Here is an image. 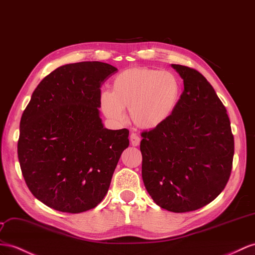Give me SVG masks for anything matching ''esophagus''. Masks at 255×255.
I'll use <instances>...</instances> for the list:
<instances>
[{"instance_id": "obj_1", "label": "esophagus", "mask_w": 255, "mask_h": 255, "mask_svg": "<svg viewBox=\"0 0 255 255\" xmlns=\"http://www.w3.org/2000/svg\"><path fill=\"white\" fill-rule=\"evenodd\" d=\"M129 139H130V143H131L132 146H138L140 144L141 139H140V136L136 134V133H131V134H130Z\"/></svg>"}]
</instances>
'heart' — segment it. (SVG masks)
Returning <instances> with one entry per match:
<instances>
[{
    "label": "heart",
    "instance_id": "1",
    "mask_svg": "<svg viewBox=\"0 0 255 255\" xmlns=\"http://www.w3.org/2000/svg\"><path fill=\"white\" fill-rule=\"evenodd\" d=\"M181 94L180 80L171 72L130 68L115 76L111 91H102L99 104L111 122L123 124L126 120L124 109H129L136 126L153 129L170 119Z\"/></svg>",
    "mask_w": 255,
    "mask_h": 255
}]
</instances>
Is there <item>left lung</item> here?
Listing matches in <instances>:
<instances>
[{
	"label": "left lung",
	"mask_w": 255,
	"mask_h": 255,
	"mask_svg": "<svg viewBox=\"0 0 255 255\" xmlns=\"http://www.w3.org/2000/svg\"><path fill=\"white\" fill-rule=\"evenodd\" d=\"M184 90L170 119L142 132V179L156 205L188 212L210 204L224 190L234 157L226 109L206 77L171 64Z\"/></svg>",
	"instance_id": "1"
}]
</instances>
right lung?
<instances>
[{"label":"right lung","mask_w":255,"mask_h":255,"mask_svg":"<svg viewBox=\"0 0 255 255\" xmlns=\"http://www.w3.org/2000/svg\"><path fill=\"white\" fill-rule=\"evenodd\" d=\"M117 69L99 61L62 65L31 96L20 121L18 159L30 192L55 210L81 213L107 195L129 130L103 127L101 84Z\"/></svg>","instance_id":"right-lung-1"}]
</instances>
